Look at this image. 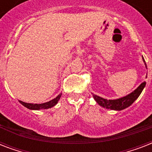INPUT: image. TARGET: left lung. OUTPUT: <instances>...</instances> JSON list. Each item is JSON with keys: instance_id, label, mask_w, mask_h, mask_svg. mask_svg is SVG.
Here are the masks:
<instances>
[{"instance_id": "obj_1", "label": "left lung", "mask_w": 152, "mask_h": 152, "mask_svg": "<svg viewBox=\"0 0 152 152\" xmlns=\"http://www.w3.org/2000/svg\"><path fill=\"white\" fill-rule=\"evenodd\" d=\"M143 61H144V64H145V67L147 69V64L145 63L144 57H143ZM145 85H146V82L144 81L132 92L127 95L126 96L119 98L117 99L108 100L100 97V96H98L96 95H93V98L99 106H102L104 108L108 109V110H122L124 109L131 106L137 99V98L139 97L140 95L141 94L142 91L144 90Z\"/></svg>"}]
</instances>
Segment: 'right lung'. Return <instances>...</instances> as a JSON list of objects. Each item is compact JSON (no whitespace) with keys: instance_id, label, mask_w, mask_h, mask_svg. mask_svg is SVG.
<instances>
[{"instance_id":"obj_1","label":"right lung","mask_w":152,"mask_h":152,"mask_svg":"<svg viewBox=\"0 0 152 152\" xmlns=\"http://www.w3.org/2000/svg\"><path fill=\"white\" fill-rule=\"evenodd\" d=\"M61 96V93L57 95V97L47 102H44V103L41 104L27 103V102H24L22 101H20V102L22 104L23 106H24L25 107H27L29 110H43V109L45 110V109H49L53 107V106H54L58 102Z\"/></svg>"}]
</instances>
